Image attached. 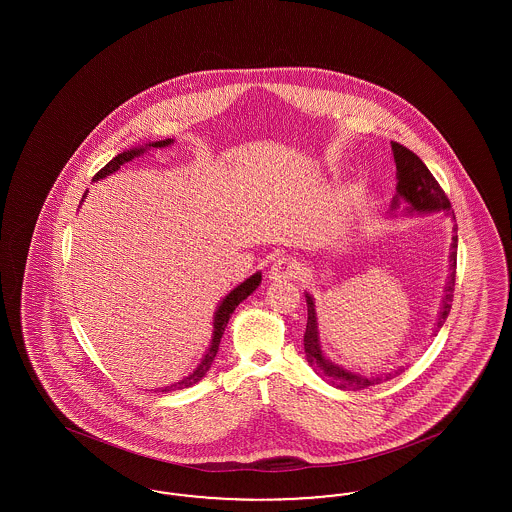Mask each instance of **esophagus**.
<instances>
[{"label":"esophagus","instance_id":"esophagus-1","mask_svg":"<svg viewBox=\"0 0 512 512\" xmlns=\"http://www.w3.org/2000/svg\"><path fill=\"white\" fill-rule=\"evenodd\" d=\"M299 274V265L292 257H278L268 270L270 280H292Z\"/></svg>","mask_w":512,"mask_h":512}]
</instances>
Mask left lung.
<instances>
[{
	"instance_id": "1",
	"label": "left lung",
	"mask_w": 512,
	"mask_h": 512,
	"mask_svg": "<svg viewBox=\"0 0 512 512\" xmlns=\"http://www.w3.org/2000/svg\"><path fill=\"white\" fill-rule=\"evenodd\" d=\"M391 151H393V159H395V169H397V194L393 197L391 203V211H395L399 207V201H407V213H436L443 211L445 217L455 220V213L451 209V201L447 199L445 192L441 190L438 180L434 178V174L428 171V167L422 163V159L413 153L411 149H407L397 142H391ZM453 244H451V255H449V263H451V274H449V282L445 286V295H443V303L439 309L438 324H436V332L443 326L445 318L451 311V301H453V292H455V274H457V222L453 224ZM307 297V328H305V336H303V345H305V355L309 365L317 370V374L324 376L332 386L340 388V390H361L366 386H372L374 382H382V380H390L393 376L401 374L403 368H397L386 376H376V378H368L363 374L345 370L343 366L334 365L332 361H328L320 349V340H318V324L317 311H315V301L309 293H305Z\"/></svg>"
}]
</instances>
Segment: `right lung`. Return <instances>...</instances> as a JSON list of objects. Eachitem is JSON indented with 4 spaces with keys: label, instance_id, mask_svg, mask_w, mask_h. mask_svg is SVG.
<instances>
[{
    "label": "right lung",
    "instance_id": "right-lung-1",
    "mask_svg": "<svg viewBox=\"0 0 512 512\" xmlns=\"http://www.w3.org/2000/svg\"><path fill=\"white\" fill-rule=\"evenodd\" d=\"M171 144L172 140H159V142H149L146 146L132 147V149H128V151H122L117 157H113V159L94 176V182H98L101 178H105V176L119 171L124 163L132 161L134 157H138V155H142V153H146V149H149V147H157V149H159V147H167L171 146ZM84 197H86V194H84ZM84 197H82V201H84ZM261 278H263L261 272H255L253 276H249L245 282H242L240 286H236L232 292L228 293V295L220 301L219 309L215 311V320H213V328H215V330H213V340H211V345L207 347V351H205L201 363L197 365V368H195L190 376H186L184 380H180V382H176V384H171V386H167V388H159V391H174L190 388V386L197 384V382L209 372V368H211L215 357H217V353H219L220 338H222V334H224V328H226L228 320L232 317V313L236 311V307H238L244 299H247L251 293L257 290V286L261 284Z\"/></svg>",
    "mask_w": 512,
    "mask_h": 512
}]
</instances>
